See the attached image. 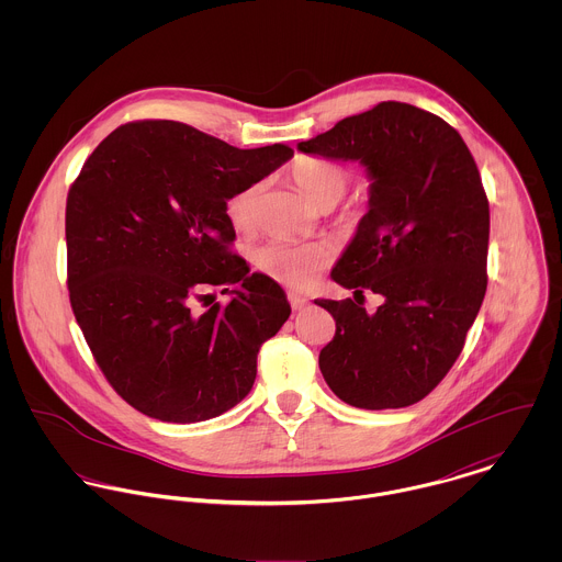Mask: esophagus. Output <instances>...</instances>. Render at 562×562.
I'll return each mask as SVG.
<instances>
[{"label":"esophagus","mask_w":562,"mask_h":562,"mask_svg":"<svg viewBox=\"0 0 562 562\" xmlns=\"http://www.w3.org/2000/svg\"><path fill=\"white\" fill-rule=\"evenodd\" d=\"M288 299H290V305H292V310H303V307H307V299L305 296H301V294H294V292H290L288 294Z\"/></svg>","instance_id":"1"}]
</instances>
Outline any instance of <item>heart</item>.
Listing matches in <instances>:
<instances>
[{"instance_id": "obj_1", "label": "heart", "mask_w": 562, "mask_h": 562, "mask_svg": "<svg viewBox=\"0 0 562 562\" xmlns=\"http://www.w3.org/2000/svg\"><path fill=\"white\" fill-rule=\"evenodd\" d=\"M292 179L310 203L321 210H330L348 190L350 177L344 166L335 161L303 158L292 166ZM261 183H248L234 192L225 203V214L238 232L255 227V201ZM333 246L328 241L268 240L255 250L257 268L270 279L305 288L318 279L322 270L333 261Z\"/></svg>"}]
</instances>
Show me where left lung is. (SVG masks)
Instances as JSON below:
<instances>
[{
  "mask_svg": "<svg viewBox=\"0 0 562 562\" xmlns=\"http://www.w3.org/2000/svg\"><path fill=\"white\" fill-rule=\"evenodd\" d=\"M299 151L359 160L368 214L330 277L386 303L368 315L352 299L316 301L335 321L321 372L339 401L402 408L426 398L459 359L486 292L488 201L479 166L437 114L383 101L339 121Z\"/></svg>",
  "mask_w": 562,
  "mask_h": 562,
  "instance_id": "obj_1",
  "label": "left lung"
}]
</instances>
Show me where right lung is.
<instances>
[{
  "label": "right lung",
  "instance_id": "right-lung-1",
  "mask_svg": "<svg viewBox=\"0 0 562 562\" xmlns=\"http://www.w3.org/2000/svg\"><path fill=\"white\" fill-rule=\"evenodd\" d=\"M292 156L136 121L81 166L67 199L69 299L103 376L140 413L192 424L250 392L261 344L292 310L277 281L229 250L225 203ZM216 286L231 303L194 313Z\"/></svg>",
  "mask_w": 562,
  "mask_h": 562
}]
</instances>
